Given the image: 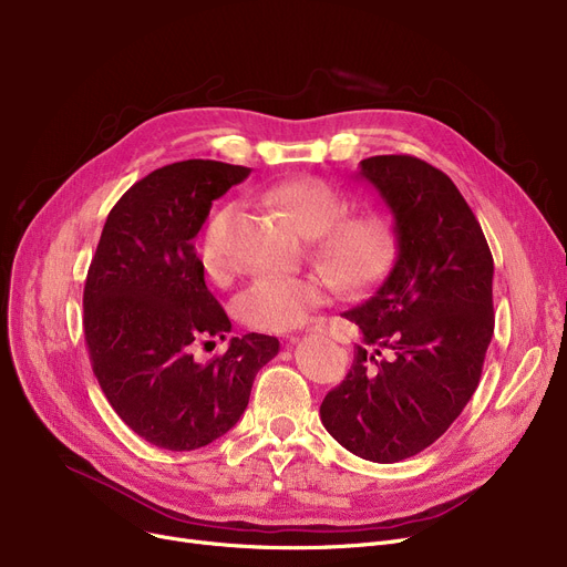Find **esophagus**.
I'll return each mask as SVG.
<instances>
[{
	"instance_id": "obj_1",
	"label": "esophagus",
	"mask_w": 567,
	"mask_h": 567,
	"mask_svg": "<svg viewBox=\"0 0 567 567\" xmlns=\"http://www.w3.org/2000/svg\"><path fill=\"white\" fill-rule=\"evenodd\" d=\"M310 331H315V333H329V326H326V323H315ZM291 342H293V338H291Z\"/></svg>"
}]
</instances>
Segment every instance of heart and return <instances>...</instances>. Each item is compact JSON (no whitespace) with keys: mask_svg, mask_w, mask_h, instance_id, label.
I'll return each instance as SVG.
<instances>
[{"mask_svg":"<svg viewBox=\"0 0 567 567\" xmlns=\"http://www.w3.org/2000/svg\"><path fill=\"white\" fill-rule=\"evenodd\" d=\"M266 199L291 218L301 234L315 238L317 261L342 287L363 289L374 282L393 252V227L379 214L347 216V199L321 178H289L266 190ZM241 206L227 202L208 218L199 244L204 276L225 285L234 278L238 259L231 231ZM333 282L319 276H261L236 296V315L252 329L285 333L301 326L315 308L329 301Z\"/></svg>","mask_w":567,"mask_h":567,"instance_id":"b5f03b06","label":"heart"}]
</instances>
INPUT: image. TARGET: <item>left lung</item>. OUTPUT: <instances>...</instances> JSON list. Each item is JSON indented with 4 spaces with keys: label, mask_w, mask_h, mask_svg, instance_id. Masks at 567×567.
I'll return each instance as SVG.
<instances>
[{
    "label": "left lung",
    "mask_w": 567,
    "mask_h": 567,
    "mask_svg": "<svg viewBox=\"0 0 567 567\" xmlns=\"http://www.w3.org/2000/svg\"><path fill=\"white\" fill-rule=\"evenodd\" d=\"M395 218L398 255L370 299L344 312L361 344L319 415L353 455H419L478 389L494 333V259L449 174L415 156H372L361 172Z\"/></svg>",
    "instance_id": "left-lung-1"
}]
</instances>
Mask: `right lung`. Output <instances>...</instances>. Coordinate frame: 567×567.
I'll use <instances>...</instances> for the list:
<instances>
[{
  "label": "right lung",
  "instance_id": "add662e5",
  "mask_svg": "<svg viewBox=\"0 0 567 567\" xmlns=\"http://www.w3.org/2000/svg\"><path fill=\"white\" fill-rule=\"evenodd\" d=\"M248 174L218 161L146 174L112 206L89 266L82 323L94 374L118 419L165 451H195L229 432L255 374L280 349L278 338L248 333L208 363L193 355L231 331L193 238L214 199Z\"/></svg>",
  "mask_w": 567,
  "mask_h": 567
}]
</instances>
